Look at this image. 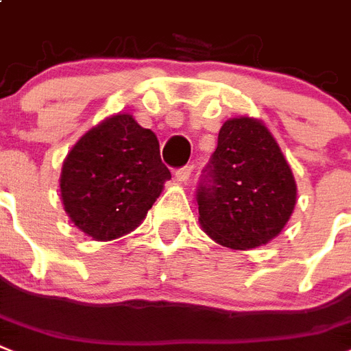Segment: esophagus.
Returning a JSON list of instances; mask_svg holds the SVG:
<instances>
[{
	"mask_svg": "<svg viewBox=\"0 0 351 351\" xmlns=\"http://www.w3.org/2000/svg\"><path fill=\"white\" fill-rule=\"evenodd\" d=\"M191 173H193V166H184L175 171V178L178 182H187L191 178Z\"/></svg>",
	"mask_w": 351,
	"mask_h": 351,
	"instance_id": "obj_1",
	"label": "esophagus"
}]
</instances>
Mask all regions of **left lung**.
<instances>
[{"label": "left lung", "mask_w": 351, "mask_h": 351, "mask_svg": "<svg viewBox=\"0 0 351 351\" xmlns=\"http://www.w3.org/2000/svg\"><path fill=\"white\" fill-rule=\"evenodd\" d=\"M294 175L258 119H229L196 193L202 229L230 249H256L283 230L294 213Z\"/></svg>", "instance_id": "8db88e82"}]
</instances>
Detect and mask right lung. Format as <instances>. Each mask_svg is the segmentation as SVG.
Here are the masks:
<instances>
[{"label": "right lung", "mask_w": 351, "mask_h": 351, "mask_svg": "<svg viewBox=\"0 0 351 351\" xmlns=\"http://www.w3.org/2000/svg\"><path fill=\"white\" fill-rule=\"evenodd\" d=\"M171 173L158 138L128 113L97 124L70 149L61 171V200L77 229L110 241L136 229Z\"/></svg>", "instance_id": "add662e5"}]
</instances>
